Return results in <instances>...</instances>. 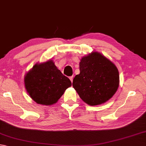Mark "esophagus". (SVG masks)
I'll list each match as a JSON object with an SVG mask.
<instances>
[{"label":"esophagus","instance_id":"1","mask_svg":"<svg viewBox=\"0 0 146 146\" xmlns=\"http://www.w3.org/2000/svg\"><path fill=\"white\" fill-rule=\"evenodd\" d=\"M69 79H70V80L71 81V82H72V81H73V76H70V78H69Z\"/></svg>","mask_w":146,"mask_h":146}]
</instances>
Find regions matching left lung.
Wrapping results in <instances>:
<instances>
[{
    "label": "left lung",
    "mask_w": 146,
    "mask_h": 146,
    "mask_svg": "<svg viewBox=\"0 0 146 146\" xmlns=\"http://www.w3.org/2000/svg\"><path fill=\"white\" fill-rule=\"evenodd\" d=\"M80 73L73 79L72 86L79 97L90 106L109 100L119 86V76L113 63L98 52L82 57Z\"/></svg>",
    "instance_id": "left-lung-1"
}]
</instances>
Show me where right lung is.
Wrapping results in <instances>:
<instances>
[{"label": "right lung", "instance_id": "add662e5", "mask_svg": "<svg viewBox=\"0 0 146 146\" xmlns=\"http://www.w3.org/2000/svg\"><path fill=\"white\" fill-rule=\"evenodd\" d=\"M25 85L35 102L49 106L55 104L72 83L50 60L35 64L25 77Z\"/></svg>", "mask_w": 146, "mask_h": 146}]
</instances>
